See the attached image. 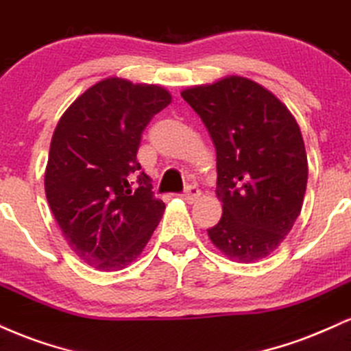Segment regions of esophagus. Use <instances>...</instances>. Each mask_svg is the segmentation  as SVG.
<instances>
[{
    "mask_svg": "<svg viewBox=\"0 0 351 351\" xmlns=\"http://www.w3.org/2000/svg\"><path fill=\"white\" fill-rule=\"evenodd\" d=\"M182 197L189 202V204H193V202H197V200L200 199L199 187H195V185H189L187 191L182 193Z\"/></svg>",
    "mask_w": 351,
    "mask_h": 351,
    "instance_id": "1",
    "label": "esophagus"
}]
</instances>
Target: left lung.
<instances>
[{
	"label": "left lung",
	"mask_w": 351,
	"mask_h": 351,
	"mask_svg": "<svg viewBox=\"0 0 351 351\" xmlns=\"http://www.w3.org/2000/svg\"><path fill=\"white\" fill-rule=\"evenodd\" d=\"M217 151L220 221L207 230L225 256L261 261L278 250L302 210L307 154L300 128L269 90L228 75L182 90Z\"/></svg>",
	"instance_id": "obj_1"
}]
</instances>
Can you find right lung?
Returning <instances> with one entry per match:
<instances>
[{"mask_svg":"<svg viewBox=\"0 0 351 351\" xmlns=\"http://www.w3.org/2000/svg\"><path fill=\"white\" fill-rule=\"evenodd\" d=\"M172 101L160 85L108 77L65 110L52 134L45 197L70 250L98 271L125 269L162 218L136 160L144 128ZM139 173L132 191L130 176Z\"/></svg>","mask_w":351,"mask_h":351,"instance_id":"add662e5","label":"right lung"}]
</instances>
